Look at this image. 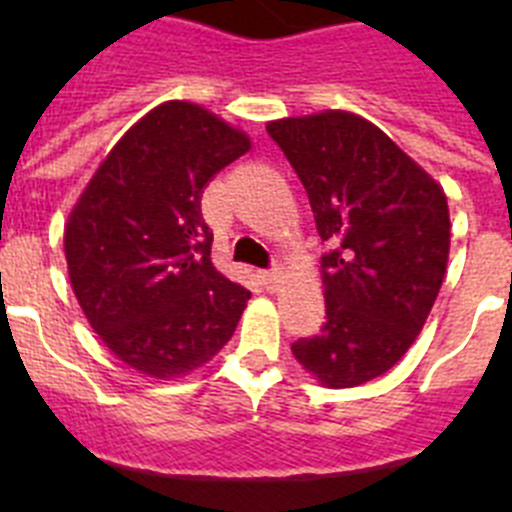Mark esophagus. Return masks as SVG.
Masks as SVG:
<instances>
[{"mask_svg": "<svg viewBox=\"0 0 512 512\" xmlns=\"http://www.w3.org/2000/svg\"><path fill=\"white\" fill-rule=\"evenodd\" d=\"M261 282H264L266 289H277L279 282H282V271L274 266V269H266L261 271Z\"/></svg>", "mask_w": 512, "mask_h": 512, "instance_id": "34e87169", "label": "esophagus"}]
</instances>
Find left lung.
Listing matches in <instances>:
<instances>
[{
    "instance_id": "obj_1",
    "label": "left lung",
    "mask_w": 512,
    "mask_h": 512,
    "mask_svg": "<svg viewBox=\"0 0 512 512\" xmlns=\"http://www.w3.org/2000/svg\"><path fill=\"white\" fill-rule=\"evenodd\" d=\"M323 238L325 323L292 354L328 387H356L413 346L449 261L446 194L372 122L328 110L266 125Z\"/></svg>"
}]
</instances>
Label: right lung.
I'll list each match as a JSON object with an SVG mask.
<instances>
[{
	"mask_svg": "<svg viewBox=\"0 0 512 512\" xmlns=\"http://www.w3.org/2000/svg\"><path fill=\"white\" fill-rule=\"evenodd\" d=\"M251 148L241 130L189 102L135 122L104 158L66 225L81 310L140 374H187L230 341L248 292L212 266L202 192Z\"/></svg>",
	"mask_w": 512,
	"mask_h": 512,
	"instance_id": "right-lung-1",
	"label": "right lung"
}]
</instances>
